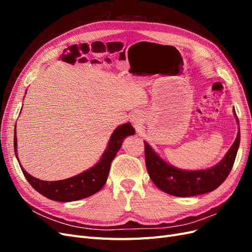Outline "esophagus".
I'll return each mask as SVG.
<instances>
[{"instance_id":"esophagus-1","label":"esophagus","mask_w":252,"mask_h":252,"mask_svg":"<svg viewBox=\"0 0 252 252\" xmlns=\"http://www.w3.org/2000/svg\"><path fill=\"white\" fill-rule=\"evenodd\" d=\"M130 121L132 125L135 127V129L141 128V126L143 125V114L140 111H135L132 116L130 117Z\"/></svg>"}]
</instances>
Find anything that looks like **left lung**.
Here are the masks:
<instances>
[{"instance_id": "obj_1", "label": "left lung", "mask_w": 252, "mask_h": 252, "mask_svg": "<svg viewBox=\"0 0 252 252\" xmlns=\"http://www.w3.org/2000/svg\"><path fill=\"white\" fill-rule=\"evenodd\" d=\"M233 114L239 125L235 141L222 161L207 169L184 170L177 168L164 161L147 142H144L146 168L155 185L162 191L174 196H193L217 189L230 173L240 146L239 119L234 110Z\"/></svg>"}]
</instances>
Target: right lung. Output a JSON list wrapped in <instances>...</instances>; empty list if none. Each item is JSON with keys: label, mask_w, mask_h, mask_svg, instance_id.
<instances>
[{"label": "right lung", "mask_w": 252, "mask_h": 252, "mask_svg": "<svg viewBox=\"0 0 252 252\" xmlns=\"http://www.w3.org/2000/svg\"><path fill=\"white\" fill-rule=\"evenodd\" d=\"M16 132V129H14V152H16V157L26 180L37 192L49 200L59 202L78 201L100 191L106 184L112 159L117 156L124 139L127 138L128 135H133L135 133L134 128L130 123L120 125L114 129L108 141L107 147L103 152L100 161L95 165L78 175H74L72 178L48 182L32 177L22 167L18 157V143Z\"/></svg>", "instance_id": "obj_1"}]
</instances>
